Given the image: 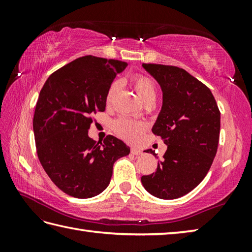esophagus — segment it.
<instances>
[{
  "label": "esophagus",
  "mask_w": 252,
  "mask_h": 252,
  "mask_svg": "<svg viewBox=\"0 0 252 252\" xmlns=\"http://www.w3.org/2000/svg\"><path fill=\"white\" fill-rule=\"evenodd\" d=\"M131 154L134 155V156H138V155L142 154V151L140 148H136V147H131Z\"/></svg>",
  "instance_id": "34e87169"
}]
</instances>
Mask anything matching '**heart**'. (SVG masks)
<instances>
[{
  "label": "heart",
  "mask_w": 252,
  "mask_h": 252,
  "mask_svg": "<svg viewBox=\"0 0 252 252\" xmlns=\"http://www.w3.org/2000/svg\"><path fill=\"white\" fill-rule=\"evenodd\" d=\"M131 83L134 87L136 93L143 103L147 100H152L156 98V85H155L153 80L145 76V74H134L131 78ZM117 91V83L112 82L109 88L107 89L105 95L106 104H110L115 97ZM114 131L117 133L118 136H120L123 140L127 142H135L141 137L142 133L145 130L143 123L132 120L130 118L120 117L114 122L112 125Z\"/></svg>",
  "instance_id": "heart-1"
}]
</instances>
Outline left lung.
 <instances>
[{
	"instance_id": "left-lung-1",
	"label": "left lung",
	"mask_w": 252,
	"mask_h": 252,
	"mask_svg": "<svg viewBox=\"0 0 252 252\" xmlns=\"http://www.w3.org/2000/svg\"><path fill=\"white\" fill-rule=\"evenodd\" d=\"M162 89L163 104L153 133L167 152L156 172L142 176L145 189L161 199L189 194L205 179L218 151L221 114L211 91L175 66L143 63ZM147 153H155L152 149Z\"/></svg>"
}]
</instances>
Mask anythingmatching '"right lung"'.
Segmentation results:
<instances>
[{
	"instance_id": "obj_1",
	"label": "right lung",
	"mask_w": 252,
	"mask_h": 252,
	"mask_svg": "<svg viewBox=\"0 0 252 252\" xmlns=\"http://www.w3.org/2000/svg\"><path fill=\"white\" fill-rule=\"evenodd\" d=\"M126 66L83 56L53 72L41 90L33 116L36 154L53 183L69 196L100 194L116 160L130 153L115 136L96 142L88 135L93 116L105 111L107 89Z\"/></svg>"
}]
</instances>
